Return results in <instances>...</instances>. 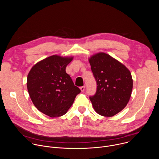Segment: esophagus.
Masks as SVG:
<instances>
[{
    "label": "esophagus",
    "mask_w": 159,
    "mask_h": 159,
    "mask_svg": "<svg viewBox=\"0 0 159 159\" xmlns=\"http://www.w3.org/2000/svg\"><path fill=\"white\" fill-rule=\"evenodd\" d=\"M80 90L82 92H84V90H85V86L84 85V86H82V87H80Z\"/></svg>",
    "instance_id": "1"
}]
</instances>
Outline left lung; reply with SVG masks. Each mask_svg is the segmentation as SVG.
<instances>
[{"label":"left lung","instance_id":"left-lung-1","mask_svg":"<svg viewBox=\"0 0 159 159\" xmlns=\"http://www.w3.org/2000/svg\"><path fill=\"white\" fill-rule=\"evenodd\" d=\"M97 82L96 94L90 96L99 115L111 117L127 105L132 92L133 79L127 68L105 53H96L89 59Z\"/></svg>","mask_w":159,"mask_h":159}]
</instances>
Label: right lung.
<instances>
[{"label": "right lung", "mask_w": 159, "mask_h": 159, "mask_svg": "<svg viewBox=\"0 0 159 159\" xmlns=\"http://www.w3.org/2000/svg\"><path fill=\"white\" fill-rule=\"evenodd\" d=\"M73 57L52 55L36 63L27 78V88L35 107L51 118L66 114L80 93L66 73Z\"/></svg>", "instance_id": "obj_1"}]
</instances>
